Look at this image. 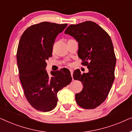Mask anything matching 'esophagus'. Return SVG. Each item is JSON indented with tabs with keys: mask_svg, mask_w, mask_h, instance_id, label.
<instances>
[{
	"mask_svg": "<svg viewBox=\"0 0 132 132\" xmlns=\"http://www.w3.org/2000/svg\"><path fill=\"white\" fill-rule=\"evenodd\" d=\"M70 73H71V77H73V70H72V69H70Z\"/></svg>",
	"mask_w": 132,
	"mask_h": 132,
	"instance_id": "obj_1",
	"label": "esophagus"
}]
</instances>
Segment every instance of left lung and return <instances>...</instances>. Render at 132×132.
<instances>
[{
  "label": "left lung",
  "instance_id": "left-lung-1",
  "mask_svg": "<svg viewBox=\"0 0 132 132\" xmlns=\"http://www.w3.org/2000/svg\"><path fill=\"white\" fill-rule=\"evenodd\" d=\"M65 34L78 42V56L82 65L89 70L87 73L81 74L79 70L74 71V79L84 86L76 94V101L84 109H94L105 101L114 81L116 57L111 37L91 21L70 25Z\"/></svg>",
  "mask_w": 132,
  "mask_h": 132
}]
</instances>
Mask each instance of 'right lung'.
<instances>
[{
	"label": "right lung",
	"mask_w": 132,
	"mask_h": 132,
	"mask_svg": "<svg viewBox=\"0 0 132 132\" xmlns=\"http://www.w3.org/2000/svg\"><path fill=\"white\" fill-rule=\"evenodd\" d=\"M67 26V23L47 21L33 24L20 39L17 52L20 80L27 100L38 111L53 110L57 104V92L71 82L67 68L52 71V76L46 70V61L52 56L56 38Z\"/></svg>",
	"instance_id": "obj_1"
}]
</instances>
